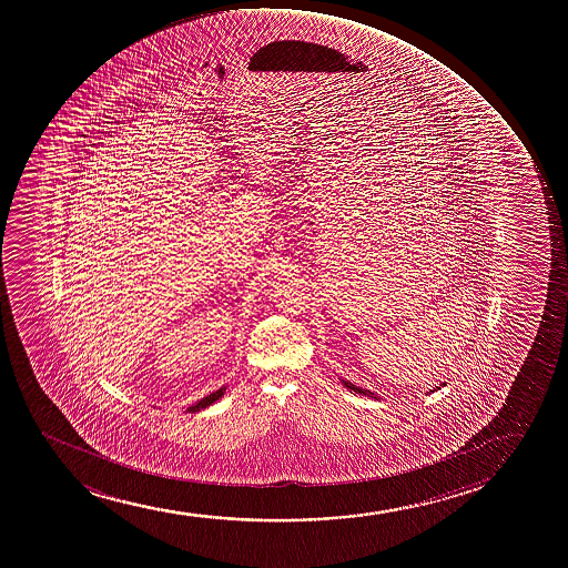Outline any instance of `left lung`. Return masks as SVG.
<instances>
[{"mask_svg":"<svg viewBox=\"0 0 568 568\" xmlns=\"http://www.w3.org/2000/svg\"><path fill=\"white\" fill-rule=\"evenodd\" d=\"M342 383H344V385H345V387H347V389L355 390V393H358V395L371 396V398H377V396L374 395V393H372V390L363 389V387H357V385H353V383H351V382H344V379H342ZM444 385H446V383H442V387H444ZM438 389H440V387H436V389H434V390H438ZM434 390H430V393H434Z\"/></svg>","mask_w":568,"mask_h":568,"instance_id":"left-lung-1","label":"left lung"}]
</instances>
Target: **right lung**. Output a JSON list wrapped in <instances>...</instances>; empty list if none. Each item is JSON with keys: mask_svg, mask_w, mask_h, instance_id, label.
<instances>
[{"mask_svg": "<svg viewBox=\"0 0 568 568\" xmlns=\"http://www.w3.org/2000/svg\"><path fill=\"white\" fill-rule=\"evenodd\" d=\"M224 390H226V387H221V389L215 390V393H211V395L205 396V398H202V400L196 402V404L186 409V412H192V414H194V412H200V409L207 408V406L215 404V402H217L219 398L224 395Z\"/></svg>", "mask_w": 568, "mask_h": 568, "instance_id": "add662e5", "label": "right lung"}]
</instances>
